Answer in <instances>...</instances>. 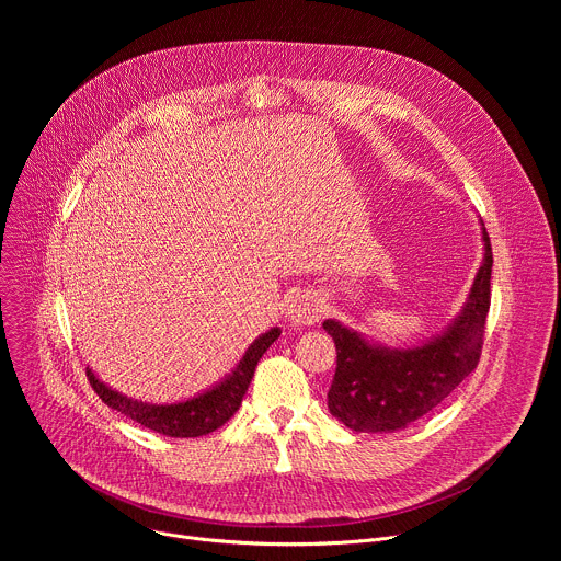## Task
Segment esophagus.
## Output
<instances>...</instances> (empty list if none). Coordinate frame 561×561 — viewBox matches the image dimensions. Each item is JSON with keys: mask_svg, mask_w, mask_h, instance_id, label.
I'll return each instance as SVG.
<instances>
[{"mask_svg": "<svg viewBox=\"0 0 561 561\" xmlns=\"http://www.w3.org/2000/svg\"><path fill=\"white\" fill-rule=\"evenodd\" d=\"M324 312H327L324 299H319L312 293H301V295H295V299H290L288 304V322L293 327H310L319 322V319L324 317Z\"/></svg>", "mask_w": 561, "mask_h": 561, "instance_id": "1", "label": "esophagus"}]
</instances>
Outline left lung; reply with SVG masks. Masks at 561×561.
I'll list each match as a JSON object with an SVG mask.
<instances>
[{
	"instance_id": "1",
	"label": "left lung",
	"mask_w": 561,
	"mask_h": 561,
	"mask_svg": "<svg viewBox=\"0 0 561 561\" xmlns=\"http://www.w3.org/2000/svg\"><path fill=\"white\" fill-rule=\"evenodd\" d=\"M484 262L455 322L415 348H386L327 319L337 348L329 411L357 433H392L422 420L477 368L491 308V237L482 224Z\"/></svg>"
}]
</instances>
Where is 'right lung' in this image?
<instances>
[{
  "label": "right lung",
  "mask_w": 561,
  "mask_h": 561,
  "mask_svg": "<svg viewBox=\"0 0 561 561\" xmlns=\"http://www.w3.org/2000/svg\"><path fill=\"white\" fill-rule=\"evenodd\" d=\"M279 335H282L279 329H271L268 333L260 335L249 346L242 362L237 364V368L221 383L180 404H146V402H139V399H130L108 388L104 381L95 377L91 368H87V375L93 390L100 394V399L106 407L130 417L144 428H150L167 437H199L217 431L237 413L239 404H242V399L251 386L257 362Z\"/></svg>",
  "instance_id": "add662e5"
}]
</instances>
